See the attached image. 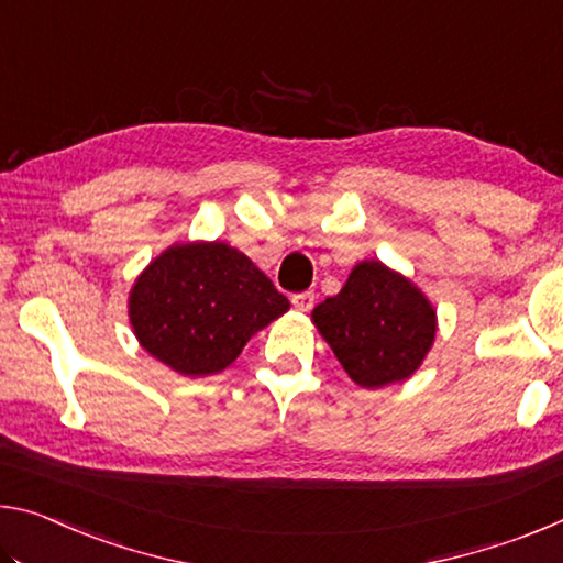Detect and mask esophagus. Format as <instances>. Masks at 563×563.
Masks as SVG:
<instances>
[{
	"instance_id": "1",
	"label": "esophagus",
	"mask_w": 563,
	"mask_h": 563,
	"mask_svg": "<svg viewBox=\"0 0 563 563\" xmlns=\"http://www.w3.org/2000/svg\"><path fill=\"white\" fill-rule=\"evenodd\" d=\"M290 300L298 310H310V308H313V302H316V292L313 290H302V292H296V296H292Z\"/></svg>"
}]
</instances>
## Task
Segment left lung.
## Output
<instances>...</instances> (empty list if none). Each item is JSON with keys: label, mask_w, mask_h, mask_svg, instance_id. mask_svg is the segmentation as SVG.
I'll list each match as a JSON object with an SVG mask.
<instances>
[{"label": "left lung", "mask_w": 563, "mask_h": 563, "mask_svg": "<svg viewBox=\"0 0 563 563\" xmlns=\"http://www.w3.org/2000/svg\"><path fill=\"white\" fill-rule=\"evenodd\" d=\"M313 320L347 376L363 388L404 380L426 358L435 313L418 288L380 263H358Z\"/></svg>", "instance_id": "obj_1"}]
</instances>
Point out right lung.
Wrapping results in <instances>:
<instances>
[{
    "mask_svg": "<svg viewBox=\"0 0 563 563\" xmlns=\"http://www.w3.org/2000/svg\"><path fill=\"white\" fill-rule=\"evenodd\" d=\"M290 308L250 257L225 243L165 250L140 275L130 320L150 355L183 376L233 363L250 335Z\"/></svg>",
    "mask_w": 563,
    "mask_h": 563,
    "instance_id": "1",
    "label": "right lung"
}]
</instances>
